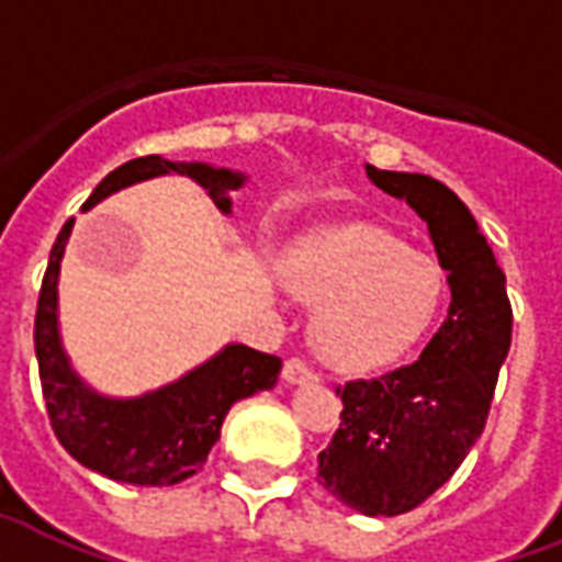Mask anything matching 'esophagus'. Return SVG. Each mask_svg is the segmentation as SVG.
Segmentation results:
<instances>
[{
	"label": "esophagus",
	"instance_id": "1",
	"mask_svg": "<svg viewBox=\"0 0 562 562\" xmlns=\"http://www.w3.org/2000/svg\"><path fill=\"white\" fill-rule=\"evenodd\" d=\"M281 378H284L286 384H313V381H316V375H313L311 369L295 358L286 360L284 369H281Z\"/></svg>",
	"mask_w": 562,
	"mask_h": 562
}]
</instances>
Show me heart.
<instances>
[{"label":"heart","mask_w":562,"mask_h":562,"mask_svg":"<svg viewBox=\"0 0 562 562\" xmlns=\"http://www.w3.org/2000/svg\"><path fill=\"white\" fill-rule=\"evenodd\" d=\"M286 284L316 304L313 342L330 367H386L422 340L439 311L442 269L378 225H325L286 255Z\"/></svg>","instance_id":"1"}]
</instances>
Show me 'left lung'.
<instances>
[{
    "mask_svg": "<svg viewBox=\"0 0 562 562\" xmlns=\"http://www.w3.org/2000/svg\"><path fill=\"white\" fill-rule=\"evenodd\" d=\"M367 178L428 225L451 304L416 363L337 390L342 422L319 454V484L363 516H398L437 493L481 437L513 311L504 272L458 193L437 178L369 164Z\"/></svg>",
    "mask_w": 562,
    "mask_h": 562,
    "instance_id": "8db88e82",
    "label": "left lung"
}]
</instances>
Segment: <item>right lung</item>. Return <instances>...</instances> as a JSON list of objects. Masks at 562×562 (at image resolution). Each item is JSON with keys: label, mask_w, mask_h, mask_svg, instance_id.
<instances>
[{"label": "right lung", "mask_w": 562, "mask_h": 562, "mask_svg": "<svg viewBox=\"0 0 562 562\" xmlns=\"http://www.w3.org/2000/svg\"><path fill=\"white\" fill-rule=\"evenodd\" d=\"M160 176L193 178L225 216H232V193L249 181L240 169L149 155L104 176L81 211H93L108 195ZM72 225L76 220L60 228L52 246L34 319V351L55 437L81 467L120 484H181L204 467L234 404L276 386L281 358L228 342L213 358L158 390L128 398L99 393L78 375L60 340L58 281Z\"/></svg>", "instance_id": "add662e5"}]
</instances>
